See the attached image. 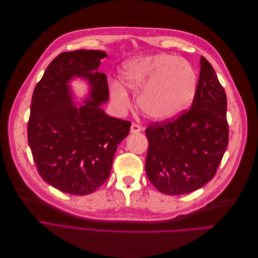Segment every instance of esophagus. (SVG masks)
<instances>
[{
  "instance_id": "1",
  "label": "esophagus",
  "mask_w": 258,
  "mask_h": 258,
  "mask_svg": "<svg viewBox=\"0 0 258 258\" xmlns=\"http://www.w3.org/2000/svg\"><path fill=\"white\" fill-rule=\"evenodd\" d=\"M141 131V127L139 126L137 123H132L131 127H130V132L131 134H139V132Z\"/></svg>"
}]
</instances>
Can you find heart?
Masks as SVG:
<instances>
[{
  "mask_svg": "<svg viewBox=\"0 0 258 258\" xmlns=\"http://www.w3.org/2000/svg\"><path fill=\"white\" fill-rule=\"evenodd\" d=\"M122 84L138 91L137 103L153 121H167L186 110L196 93L197 77L188 62L173 54L156 53L126 61L120 71ZM111 98L120 111L129 106L127 89L112 82Z\"/></svg>",
  "mask_w": 258,
  "mask_h": 258,
  "instance_id": "1",
  "label": "heart"
}]
</instances>
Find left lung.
Masks as SVG:
<instances>
[{"label": "left lung", "mask_w": 258, "mask_h": 258, "mask_svg": "<svg viewBox=\"0 0 258 258\" xmlns=\"http://www.w3.org/2000/svg\"><path fill=\"white\" fill-rule=\"evenodd\" d=\"M227 99L210 62L200 58V74L189 111L177 119L151 124L145 171L166 195L199 189L213 178L228 145Z\"/></svg>", "instance_id": "left-lung-1"}]
</instances>
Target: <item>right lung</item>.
Returning <instances> with one entry per match:
<instances>
[{"instance_id":"1","label":"right lung","mask_w":258,"mask_h":258,"mask_svg":"<svg viewBox=\"0 0 258 258\" xmlns=\"http://www.w3.org/2000/svg\"><path fill=\"white\" fill-rule=\"evenodd\" d=\"M103 50L62 52L35 86L28 123V141L38 173L54 188L71 195L95 191L110 176L117 147L131 123L105 114L106 75L99 72ZM85 80L83 99L72 82Z\"/></svg>"}]
</instances>
